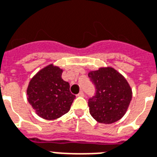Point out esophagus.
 <instances>
[{
	"instance_id": "34e87169",
	"label": "esophagus",
	"mask_w": 157,
	"mask_h": 157,
	"mask_svg": "<svg viewBox=\"0 0 157 157\" xmlns=\"http://www.w3.org/2000/svg\"><path fill=\"white\" fill-rule=\"evenodd\" d=\"M77 96H84L85 94H84V92H83V91L82 90V91H80V92H79Z\"/></svg>"
}]
</instances>
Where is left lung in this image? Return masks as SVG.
Listing matches in <instances>:
<instances>
[{
	"label": "left lung",
	"mask_w": 157,
	"mask_h": 157,
	"mask_svg": "<svg viewBox=\"0 0 157 157\" xmlns=\"http://www.w3.org/2000/svg\"><path fill=\"white\" fill-rule=\"evenodd\" d=\"M96 93L88 100L90 114L100 123L111 124L125 115L132 91L125 77L111 67L100 68L88 74Z\"/></svg>",
	"instance_id": "8db88e82"
}]
</instances>
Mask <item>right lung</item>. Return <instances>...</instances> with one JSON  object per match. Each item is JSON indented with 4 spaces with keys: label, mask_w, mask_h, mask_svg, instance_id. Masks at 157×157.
I'll return each mask as SVG.
<instances>
[{
    "label": "right lung",
    "mask_w": 157,
    "mask_h": 157,
    "mask_svg": "<svg viewBox=\"0 0 157 157\" xmlns=\"http://www.w3.org/2000/svg\"><path fill=\"white\" fill-rule=\"evenodd\" d=\"M62 70L49 65L31 79L27 99L36 114L46 120H55L69 111L75 98L70 85L61 78Z\"/></svg>",
    "instance_id": "add662e5"
}]
</instances>
